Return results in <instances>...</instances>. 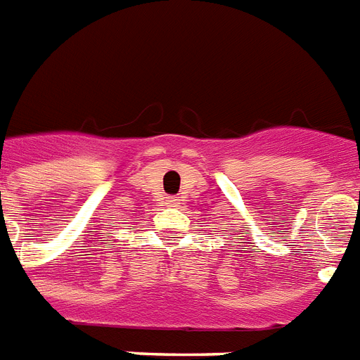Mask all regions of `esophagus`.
<instances>
[{"label": "esophagus", "mask_w": 360, "mask_h": 360, "mask_svg": "<svg viewBox=\"0 0 360 360\" xmlns=\"http://www.w3.org/2000/svg\"><path fill=\"white\" fill-rule=\"evenodd\" d=\"M166 201H168V203H170V205L174 207V205H177V201H179V200H175V198H168V200H166Z\"/></svg>", "instance_id": "esophagus-1"}]
</instances>
